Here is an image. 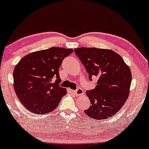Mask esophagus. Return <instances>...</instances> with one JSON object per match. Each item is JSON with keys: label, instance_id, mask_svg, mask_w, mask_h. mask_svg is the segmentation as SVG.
<instances>
[{"label": "esophagus", "instance_id": "obj_1", "mask_svg": "<svg viewBox=\"0 0 149 149\" xmlns=\"http://www.w3.org/2000/svg\"><path fill=\"white\" fill-rule=\"evenodd\" d=\"M72 92L76 95H82L84 94V92H83V89H81V88H78L77 89V90L72 91Z\"/></svg>", "mask_w": 149, "mask_h": 149}]
</instances>
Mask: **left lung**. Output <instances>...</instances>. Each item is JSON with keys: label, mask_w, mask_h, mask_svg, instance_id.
<instances>
[{"label": "left lung", "mask_w": 149, "mask_h": 149, "mask_svg": "<svg viewBox=\"0 0 149 149\" xmlns=\"http://www.w3.org/2000/svg\"><path fill=\"white\" fill-rule=\"evenodd\" d=\"M74 53L86 69L89 80L97 78L95 88L86 92L91 106L85 113L97 120L113 117L129 96L130 67L119 54L111 49L80 47L75 49Z\"/></svg>", "instance_id": "8db88e82"}]
</instances>
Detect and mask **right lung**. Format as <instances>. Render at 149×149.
<instances>
[{
    "mask_svg": "<svg viewBox=\"0 0 149 149\" xmlns=\"http://www.w3.org/2000/svg\"><path fill=\"white\" fill-rule=\"evenodd\" d=\"M73 52L72 49L51 47L30 53L20 60L13 70V87L26 109L38 115L56 109L66 94V89L59 85V68L64 58Z\"/></svg>",
    "mask_w": 149,
    "mask_h": 149,
    "instance_id": "add662e5",
    "label": "right lung"
}]
</instances>
